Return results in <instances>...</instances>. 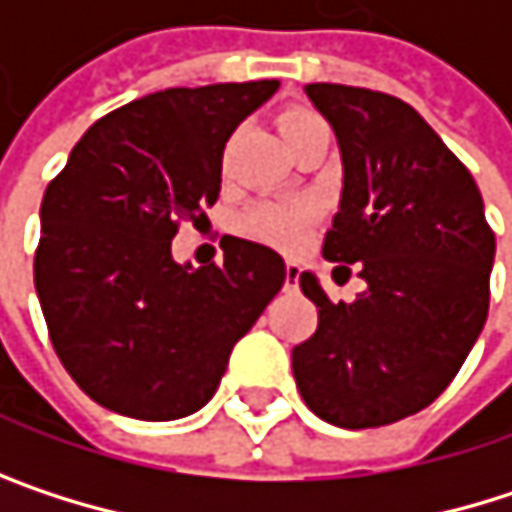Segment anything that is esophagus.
I'll return each mask as SVG.
<instances>
[{"mask_svg": "<svg viewBox=\"0 0 512 512\" xmlns=\"http://www.w3.org/2000/svg\"><path fill=\"white\" fill-rule=\"evenodd\" d=\"M296 287H299V263L287 260V266H284V290H296Z\"/></svg>", "mask_w": 512, "mask_h": 512, "instance_id": "obj_1", "label": "esophagus"}]
</instances>
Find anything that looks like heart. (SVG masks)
Returning <instances> with one entry per match:
<instances>
[{
    "instance_id": "b5f03b06",
    "label": "heart",
    "mask_w": 512,
    "mask_h": 512,
    "mask_svg": "<svg viewBox=\"0 0 512 512\" xmlns=\"http://www.w3.org/2000/svg\"><path fill=\"white\" fill-rule=\"evenodd\" d=\"M308 130H329V127L314 112H293V115H287L281 121L284 139L302 136ZM308 222H311L308 204H299V201H266V204L252 207L249 213H243L240 231L255 237L260 243H269V246H278V249H293L305 237Z\"/></svg>"
}]
</instances>
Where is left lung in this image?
Returning <instances> with one entry per match:
<instances>
[{"label":"left lung","instance_id":"left-lung-1","mask_svg":"<svg viewBox=\"0 0 512 512\" xmlns=\"http://www.w3.org/2000/svg\"><path fill=\"white\" fill-rule=\"evenodd\" d=\"M305 94L332 124L344 162L323 257L356 263L364 290L332 302L314 272L299 275L320 320L293 347V376L317 418L385 427L427 409L474 347L495 234L474 177L409 103L332 82Z\"/></svg>","mask_w":512,"mask_h":512}]
</instances>
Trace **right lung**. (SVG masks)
Segmentation results:
<instances>
[{"mask_svg": "<svg viewBox=\"0 0 512 512\" xmlns=\"http://www.w3.org/2000/svg\"><path fill=\"white\" fill-rule=\"evenodd\" d=\"M275 91L260 79L133 100L91 124L47 186L35 290L94 403L139 421L198 412L281 290L284 260L260 243L225 237V260L198 269L171 257L177 228L219 198L231 133Z\"/></svg>", "mask_w": 512, "mask_h": 512, "instance_id": "add662e5", "label": "right lung"}]
</instances>
